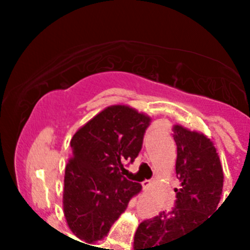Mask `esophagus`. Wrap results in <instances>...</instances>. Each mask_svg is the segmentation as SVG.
<instances>
[{"label": "esophagus", "instance_id": "1", "mask_svg": "<svg viewBox=\"0 0 250 250\" xmlns=\"http://www.w3.org/2000/svg\"><path fill=\"white\" fill-rule=\"evenodd\" d=\"M151 180H144V182L141 183V185H143V188L146 190V189H149V188L151 187Z\"/></svg>", "mask_w": 250, "mask_h": 250}]
</instances>
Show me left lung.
Wrapping results in <instances>:
<instances>
[{"mask_svg":"<svg viewBox=\"0 0 250 250\" xmlns=\"http://www.w3.org/2000/svg\"><path fill=\"white\" fill-rule=\"evenodd\" d=\"M175 170L180 188L175 208L144 220L136 229L134 250H167V247L196 229L222 198L224 174L214 143L203 132L175 124Z\"/></svg>","mask_w":250,"mask_h":250,"instance_id":"left-lung-1","label":"left lung"}]
</instances>
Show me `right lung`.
<instances>
[{"instance_id": "1", "label": "right lung", "mask_w": 250, "mask_h": 250, "mask_svg": "<svg viewBox=\"0 0 250 250\" xmlns=\"http://www.w3.org/2000/svg\"><path fill=\"white\" fill-rule=\"evenodd\" d=\"M150 123L149 115L131 106L111 105L72 136L62 205L68 228L83 242L104 239L141 191V184L124 178L121 170L138 156Z\"/></svg>"}]
</instances>
